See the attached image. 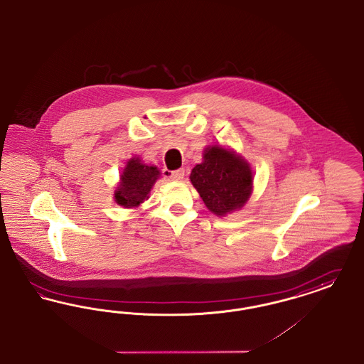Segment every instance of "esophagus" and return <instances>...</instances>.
I'll return each mask as SVG.
<instances>
[{
	"label": "esophagus",
	"instance_id": "34e87169",
	"mask_svg": "<svg viewBox=\"0 0 364 364\" xmlns=\"http://www.w3.org/2000/svg\"><path fill=\"white\" fill-rule=\"evenodd\" d=\"M171 177L174 181H181L184 178V169H177V171H171Z\"/></svg>",
	"mask_w": 364,
	"mask_h": 364
}]
</instances>
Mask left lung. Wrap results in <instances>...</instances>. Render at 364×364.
I'll return each instance as SVG.
<instances>
[{"instance_id": "left-lung-1", "label": "left lung", "mask_w": 364, "mask_h": 364, "mask_svg": "<svg viewBox=\"0 0 364 364\" xmlns=\"http://www.w3.org/2000/svg\"><path fill=\"white\" fill-rule=\"evenodd\" d=\"M190 180L215 215L242 209L253 190L250 165L235 151L218 146L203 151V161L193 168Z\"/></svg>"}]
</instances>
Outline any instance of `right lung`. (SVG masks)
Masks as SVG:
<instances>
[{
	"label": "right lung",
	"instance_id": "add662e5",
	"mask_svg": "<svg viewBox=\"0 0 364 364\" xmlns=\"http://www.w3.org/2000/svg\"><path fill=\"white\" fill-rule=\"evenodd\" d=\"M159 176L161 171L156 166L143 164L140 158L129 159L114 193L115 202L127 209L140 206V203L149 199L151 188Z\"/></svg>",
	"mask_w": 364,
	"mask_h": 364
}]
</instances>
